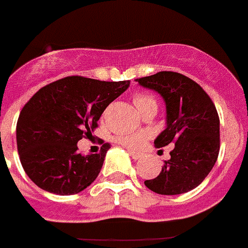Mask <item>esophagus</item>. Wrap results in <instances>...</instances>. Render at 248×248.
Wrapping results in <instances>:
<instances>
[{
	"mask_svg": "<svg viewBox=\"0 0 248 248\" xmlns=\"http://www.w3.org/2000/svg\"><path fill=\"white\" fill-rule=\"evenodd\" d=\"M129 154H130V156L133 157V159H134V160H139L140 157H141V155H140L139 153H135V151L129 150Z\"/></svg>",
	"mask_w": 248,
	"mask_h": 248,
	"instance_id": "obj_1",
	"label": "esophagus"
}]
</instances>
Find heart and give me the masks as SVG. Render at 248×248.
<instances>
[{
    "label": "heart",
    "mask_w": 248,
    "mask_h": 248,
    "mask_svg": "<svg viewBox=\"0 0 248 248\" xmlns=\"http://www.w3.org/2000/svg\"><path fill=\"white\" fill-rule=\"evenodd\" d=\"M133 102L137 105L140 113H143L146 108L151 105H156V99L153 94L149 93H137L133 97ZM149 138L148 131H134V133H128L118 137V141L123 145H125L129 149H140L144 145L146 139Z\"/></svg>",
    "instance_id": "obj_1"
}]
</instances>
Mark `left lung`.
<instances>
[{
  "mask_svg": "<svg viewBox=\"0 0 248 248\" xmlns=\"http://www.w3.org/2000/svg\"><path fill=\"white\" fill-rule=\"evenodd\" d=\"M135 80L165 100L166 129L155 139V146L175 144L160 174L144 184L161 195H179L198 187L220 151V118L214 102L198 83L176 72H159Z\"/></svg>",
  "mask_w": 248,
  "mask_h": 248,
  "instance_id": "8db88e82",
  "label": "left lung"
}]
</instances>
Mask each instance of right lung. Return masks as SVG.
I'll list each match as a JSON object with an SVG mask.
<instances>
[{
	"mask_svg": "<svg viewBox=\"0 0 248 248\" xmlns=\"http://www.w3.org/2000/svg\"><path fill=\"white\" fill-rule=\"evenodd\" d=\"M129 84L71 76L39 89L22 108L16 128L19 160L31 180L57 195L88 187L110 144L100 140L98 154L83 155L77 143L91 137L105 108Z\"/></svg>",
	"mask_w": 248,
	"mask_h": 248,
	"instance_id": "add662e5",
	"label": "right lung"
}]
</instances>
